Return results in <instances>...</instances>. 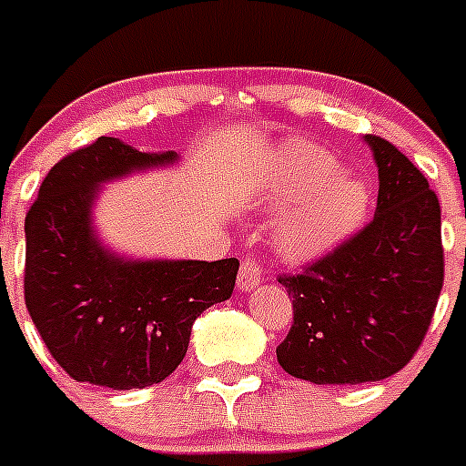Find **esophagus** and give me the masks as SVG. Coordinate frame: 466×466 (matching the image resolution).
Instances as JSON below:
<instances>
[{
  "label": "esophagus",
  "mask_w": 466,
  "mask_h": 466,
  "mask_svg": "<svg viewBox=\"0 0 466 466\" xmlns=\"http://www.w3.org/2000/svg\"><path fill=\"white\" fill-rule=\"evenodd\" d=\"M261 268H258V263L251 258V256H245L242 258V266H240V275H238V289L240 291H254L256 286H258V281H261Z\"/></svg>",
  "instance_id": "1"
}]
</instances>
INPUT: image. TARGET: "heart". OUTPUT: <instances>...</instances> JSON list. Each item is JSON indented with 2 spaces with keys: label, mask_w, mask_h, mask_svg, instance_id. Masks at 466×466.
<instances>
[{
  "label": "heart",
  "mask_w": 466,
  "mask_h": 466,
  "mask_svg": "<svg viewBox=\"0 0 466 466\" xmlns=\"http://www.w3.org/2000/svg\"><path fill=\"white\" fill-rule=\"evenodd\" d=\"M256 196L270 212L286 211L277 226V249L291 261L328 254L356 233L372 203L370 185L344 173L339 159L309 143L277 147L266 161Z\"/></svg>",
  "instance_id": "b5f03b06"
}]
</instances>
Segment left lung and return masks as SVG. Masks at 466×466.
<instances>
[{"label": "left lung", "mask_w": 466, "mask_h": 466, "mask_svg": "<svg viewBox=\"0 0 466 466\" xmlns=\"http://www.w3.org/2000/svg\"><path fill=\"white\" fill-rule=\"evenodd\" d=\"M374 219L302 275L279 277L293 326L277 360L311 383H367L400 372L420 347L443 286L441 208L425 175L379 136Z\"/></svg>", "instance_id": "1"}]
</instances>
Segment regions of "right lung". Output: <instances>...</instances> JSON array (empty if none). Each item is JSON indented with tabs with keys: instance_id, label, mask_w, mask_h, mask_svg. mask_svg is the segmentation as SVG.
I'll use <instances>...</instances> for the list:
<instances>
[{
	"instance_id": "right-lung-1",
	"label": "right lung",
	"mask_w": 466,
	"mask_h": 466,
	"mask_svg": "<svg viewBox=\"0 0 466 466\" xmlns=\"http://www.w3.org/2000/svg\"><path fill=\"white\" fill-rule=\"evenodd\" d=\"M180 155L140 152L101 136L50 168L25 217V305L50 356L76 381L131 390L164 381L189 347L191 326L228 300L238 258H129L101 242V187Z\"/></svg>"
}]
</instances>
